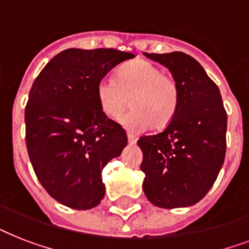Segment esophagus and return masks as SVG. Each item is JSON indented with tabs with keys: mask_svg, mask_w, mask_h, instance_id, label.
<instances>
[{
	"mask_svg": "<svg viewBox=\"0 0 249 249\" xmlns=\"http://www.w3.org/2000/svg\"><path fill=\"white\" fill-rule=\"evenodd\" d=\"M128 142H129V144H136V142H137L136 137H133L132 134H128Z\"/></svg>",
	"mask_w": 249,
	"mask_h": 249,
	"instance_id": "1",
	"label": "esophagus"
}]
</instances>
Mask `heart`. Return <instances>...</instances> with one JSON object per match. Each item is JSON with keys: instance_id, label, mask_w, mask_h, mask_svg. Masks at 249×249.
I'll use <instances>...</instances> for the list:
<instances>
[{"instance_id": "obj_1", "label": "heart", "mask_w": 249, "mask_h": 249, "mask_svg": "<svg viewBox=\"0 0 249 249\" xmlns=\"http://www.w3.org/2000/svg\"><path fill=\"white\" fill-rule=\"evenodd\" d=\"M102 112L111 120H120L129 107L133 111L123 119L130 133L138 134L151 125L161 129L173 120L179 105L177 81L158 66L136 59L119 68L115 77H103L97 85Z\"/></svg>"}]
</instances>
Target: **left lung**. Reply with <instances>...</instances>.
<instances>
[{
  "instance_id": "1",
  "label": "left lung",
  "mask_w": 249,
  "mask_h": 249,
  "mask_svg": "<svg viewBox=\"0 0 249 249\" xmlns=\"http://www.w3.org/2000/svg\"><path fill=\"white\" fill-rule=\"evenodd\" d=\"M170 71L179 105L163 132L141 137L144 195L159 208L196 204L216 181L225 160L228 115L218 86L185 53H143Z\"/></svg>"
}]
</instances>
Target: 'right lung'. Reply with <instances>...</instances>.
I'll use <instances>...</instances> for the list:
<instances>
[{"label":"right lung","instance_id":"add662e5","mask_svg":"<svg viewBox=\"0 0 249 249\" xmlns=\"http://www.w3.org/2000/svg\"><path fill=\"white\" fill-rule=\"evenodd\" d=\"M115 49H67L40 72L25 106V142L35 173L60 204L85 211L105 197L102 170L128 143L102 112L97 85L134 58Z\"/></svg>","mask_w":249,"mask_h":249}]
</instances>
